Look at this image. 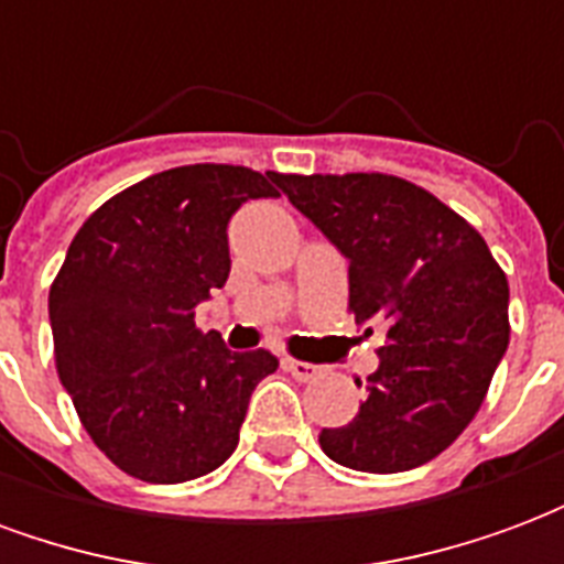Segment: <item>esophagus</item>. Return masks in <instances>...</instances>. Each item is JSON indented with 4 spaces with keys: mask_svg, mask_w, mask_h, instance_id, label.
<instances>
[{
    "mask_svg": "<svg viewBox=\"0 0 564 564\" xmlns=\"http://www.w3.org/2000/svg\"><path fill=\"white\" fill-rule=\"evenodd\" d=\"M283 368H286L295 380H317L319 375H323V368L311 366V362H302V359H283Z\"/></svg>",
    "mask_w": 564,
    "mask_h": 564,
    "instance_id": "obj_1",
    "label": "esophagus"
}]
</instances>
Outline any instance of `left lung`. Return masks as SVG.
Here are the masks:
<instances>
[{
    "mask_svg": "<svg viewBox=\"0 0 564 564\" xmlns=\"http://www.w3.org/2000/svg\"><path fill=\"white\" fill-rule=\"evenodd\" d=\"M283 196L350 262L356 323H378L366 402L319 447L344 468L411 471L480 411L508 350V278L480 232L423 186L392 174H278ZM371 332V329H366Z\"/></svg>",
    "mask_w": 564,
    "mask_h": 564,
    "instance_id": "left-lung-1",
    "label": "left lung"
}]
</instances>
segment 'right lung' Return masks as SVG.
I'll return each instance as SVG.
<instances>
[{
  "label": "right lung",
  "instance_id": "right-lung-1",
  "mask_svg": "<svg viewBox=\"0 0 564 564\" xmlns=\"http://www.w3.org/2000/svg\"><path fill=\"white\" fill-rule=\"evenodd\" d=\"M274 184V172L245 165L169 169L108 198L68 245L47 299L56 371L120 471L184 484L238 447L250 395L278 356L235 354L193 317L229 278L232 214L281 196Z\"/></svg>",
  "mask_w": 564,
  "mask_h": 564
}]
</instances>
